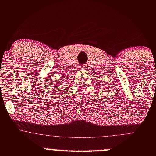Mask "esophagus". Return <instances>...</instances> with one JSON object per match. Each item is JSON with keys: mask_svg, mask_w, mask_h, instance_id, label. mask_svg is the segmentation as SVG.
Wrapping results in <instances>:
<instances>
[{"mask_svg": "<svg viewBox=\"0 0 156 156\" xmlns=\"http://www.w3.org/2000/svg\"><path fill=\"white\" fill-rule=\"evenodd\" d=\"M81 69H87V67H85V66H81Z\"/></svg>", "mask_w": 156, "mask_h": 156, "instance_id": "esophagus-1", "label": "esophagus"}]
</instances>
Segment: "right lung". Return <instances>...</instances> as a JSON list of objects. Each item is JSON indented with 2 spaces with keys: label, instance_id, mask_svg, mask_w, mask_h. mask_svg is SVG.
<instances>
[{
  "label": "right lung",
  "instance_id": "1",
  "mask_svg": "<svg viewBox=\"0 0 156 156\" xmlns=\"http://www.w3.org/2000/svg\"><path fill=\"white\" fill-rule=\"evenodd\" d=\"M64 76H62V77H64Z\"/></svg>",
  "mask_w": 156,
  "mask_h": 156
}]
</instances>
